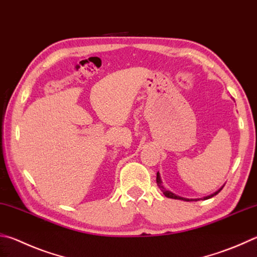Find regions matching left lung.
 Segmentation results:
<instances>
[{"label": "left lung", "instance_id": "obj_1", "mask_svg": "<svg viewBox=\"0 0 257 257\" xmlns=\"http://www.w3.org/2000/svg\"><path fill=\"white\" fill-rule=\"evenodd\" d=\"M156 182H157V185H158V188L161 189V191L163 193H164V195L165 197H167V198H170V199H176V200H183V201H198V200H207V199H210V198H212V197H214V195H217L219 192H220V191L222 190V188H223V184L220 189H218L216 192H213V193H211V194H209V195H207V197H203V198H200V199H186V198H183V197H180V195H176V194H174L173 192H171V191H169V190H166L164 186H163V184H162V180H161V174L158 173L157 172V176H156Z\"/></svg>", "mask_w": 257, "mask_h": 257}]
</instances>
